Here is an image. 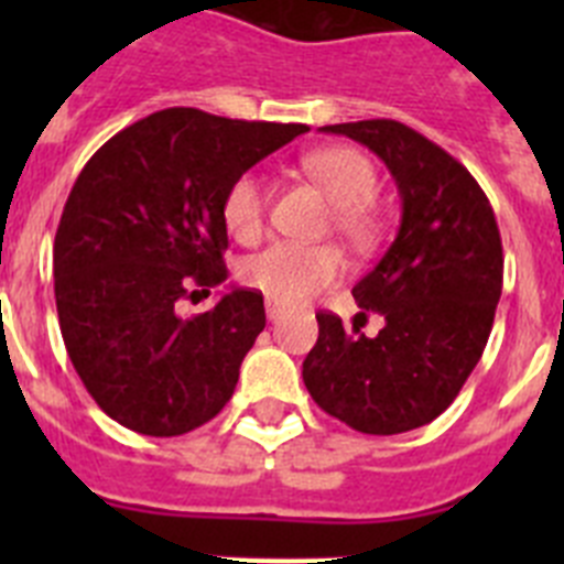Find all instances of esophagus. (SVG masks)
I'll list each match as a JSON object with an SVG mask.
<instances>
[{
    "label": "esophagus",
    "instance_id": "1",
    "mask_svg": "<svg viewBox=\"0 0 564 564\" xmlns=\"http://www.w3.org/2000/svg\"><path fill=\"white\" fill-rule=\"evenodd\" d=\"M265 313H268V318H271V322H273V318H279V316H282V313H285V307L279 305V302H273V299H268V302H265Z\"/></svg>",
    "mask_w": 564,
    "mask_h": 564
}]
</instances>
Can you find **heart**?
Returning a JSON list of instances; mask_svg holds the SVG:
<instances>
[{"label":"heart","mask_w":564,"mask_h":564,"mask_svg":"<svg viewBox=\"0 0 564 564\" xmlns=\"http://www.w3.org/2000/svg\"><path fill=\"white\" fill-rule=\"evenodd\" d=\"M318 188L336 203V228L358 246L376 237V214L370 200L378 177L370 158L352 147H325L302 161ZM268 186L259 172H242L234 177L223 197V223L239 242H253L265 228ZM344 273V257L333 246H296L273 242L242 259V282L265 293L273 302H305L322 288L338 282Z\"/></svg>","instance_id":"1"}]
</instances>
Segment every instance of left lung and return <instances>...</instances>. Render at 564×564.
<instances>
[{"instance_id": "8db88e82", "label": "left lung", "mask_w": 564, "mask_h": 564, "mask_svg": "<svg viewBox=\"0 0 564 564\" xmlns=\"http://www.w3.org/2000/svg\"><path fill=\"white\" fill-rule=\"evenodd\" d=\"M376 152L401 194V226L378 265L352 288L383 327L344 330L316 313L302 364L313 401L364 435H398L435 421L480 361L502 293V242L477 181L449 152L398 121L333 123Z\"/></svg>"}]
</instances>
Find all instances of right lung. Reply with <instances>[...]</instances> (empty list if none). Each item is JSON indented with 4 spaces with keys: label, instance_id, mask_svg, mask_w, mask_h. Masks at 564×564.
<instances>
[{
    "label": "right lung",
    "instance_id": "obj_1",
    "mask_svg": "<svg viewBox=\"0 0 564 564\" xmlns=\"http://www.w3.org/2000/svg\"><path fill=\"white\" fill-rule=\"evenodd\" d=\"M302 132L172 107L121 129L82 169L53 246L56 311L69 361L112 421L174 437L231 401L265 327L262 293L231 288L197 316H181V302L228 279L234 177Z\"/></svg>",
    "mask_w": 564,
    "mask_h": 564
}]
</instances>
